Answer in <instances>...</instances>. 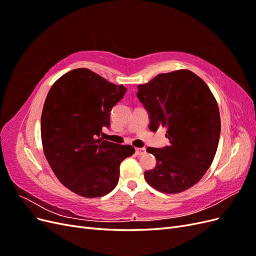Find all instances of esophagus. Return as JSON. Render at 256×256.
Returning <instances> with one entry per match:
<instances>
[{
    "label": "esophagus",
    "instance_id": "1",
    "mask_svg": "<svg viewBox=\"0 0 256 256\" xmlns=\"http://www.w3.org/2000/svg\"><path fill=\"white\" fill-rule=\"evenodd\" d=\"M145 152H146L145 148H136V154L138 156H142V154H144Z\"/></svg>",
    "mask_w": 256,
    "mask_h": 256
}]
</instances>
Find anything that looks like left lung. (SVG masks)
Wrapping results in <instances>:
<instances>
[{"mask_svg":"<svg viewBox=\"0 0 256 256\" xmlns=\"http://www.w3.org/2000/svg\"><path fill=\"white\" fill-rule=\"evenodd\" d=\"M138 90L150 129L166 127L170 140L162 148L147 147L157 164L144 173L146 182L164 193L191 188L212 166L219 144L220 112L212 90L187 69L160 74Z\"/></svg>","mask_w":256,"mask_h":256,"instance_id":"obj_1","label":"left lung"}]
</instances>
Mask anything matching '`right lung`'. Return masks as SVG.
<instances>
[{
	"instance_id": "1",
	"label": "right lung",
	"mask_w": 256,
	"mask_h": 256,
	"mask_svg": "<svg viewBox=\"0 0 256 256\" xmlns=\"http://www.w3.org/2000/svg\"><path fill=\"white\" fill-rule=\"evenodd\" d=\"M127 88L86 68L62 76L52 85L42 113L44 156L58 180L84 198H100L118 182L120 162L134 146L100 138L110 112Z\"/></svg>"
}]
</instances>
